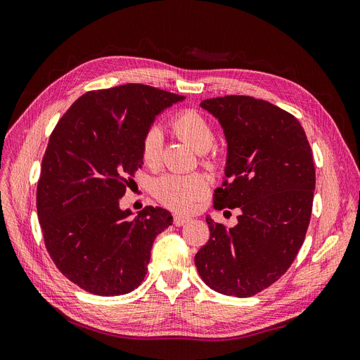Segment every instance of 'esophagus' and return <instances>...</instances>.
Instances as JSON below:
<instances>
[{
	"label": "esophagus",
	"mask_w": 360,
	"mask_h": 360,
	"mask_svg": "<svg viewBox=\"0 0 360 360\" xmlns=\"http://www.w3.org/2000/svg\"><path fill=\"white\" fill-rule=\"evenodd\" d=\"M186 222H190V217L181 216V214H175V216H174V224H175L176 226H182V225H185Z\"/></svg>",
	"instance_id": "obj_1"
}]
</instances>
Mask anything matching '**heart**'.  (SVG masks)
I'll use <instances>...</instances> for the list:
<instances>
[{"mask_svg":"<svg viewBox=\"0 0 360 360\" xmlns=\"http://www.w3.org/2000/svg\"><path fill=\"white\" fill-rule=\"evenodd\" d=\"M174 132L195 153H206L214 143V132L210 123L195 112H182L170 122ZM162 134L151 128L143 141V159L147 165L159 160ZM209 188V178L202 174H166L154 182V195L163 205L175 212H191L205 197Z\"/></svg>","mask_w":360,"mask_h":360,"instance_id":"heart-1","label":"heart"}]
</instances>
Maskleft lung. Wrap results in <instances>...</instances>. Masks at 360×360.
Masks as SVG:
<instances>
[{
  "label": "left lung",
  "instance_id": "1",
  "mask_svg": "<svg viewBox=\"0 0 360 360\" xmlns=\"http://www.w3.org/2000/svg\"><path fill=\"white\" fill-rule=\"evenodd\" d=\"M200 105L228 144L213 207L241 213L232 228L206 217L210 240L195 266L212 290L250 297L287 272L304 241L316 182L311 148L300 122L264 100L225 96Z\"/></svg>",
  "mask_w": 360,
  "mask_h": 360
}]
</instances>
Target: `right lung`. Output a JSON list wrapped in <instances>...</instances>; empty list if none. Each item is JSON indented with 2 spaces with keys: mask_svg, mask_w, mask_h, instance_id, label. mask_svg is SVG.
<instances>
[{
  "mask_svg": "<svg viewBox=\"0 0 360 360\" xmlns=\"http://www.w3.org/2000/svg\"><path fill=\"white\" fill-rule=\"evenodd\" d=\"M182 100L141 84L89 91L50 136L37 190L45 247L58 271L91 294L135 290L155 237L174 222L166 209L150 206L131 219L119 202L144 163L155 116Z\"/></svg>",
  "mask_w": 360,
  "mask_h": 360,
  "instance_id": "right-lung-1",
  "label": "right lung"
}]
</instances>
